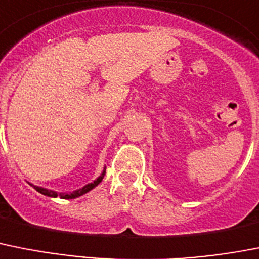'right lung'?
Returning a JSON list of instances; mask_svg holds the SVG:
<instances>
[{
  "instance_id": "right-lung-1",
  "label": "right lung",
  "mask_w": 259,
  "mask_h": 259,
  "mask_svg": "<svg viewBox=\"0 0 259 259\" xmlns=\"http://www.w3.org/2000/svg\"><path fill=\"white\" fill-rule=\"evenodd\" d=\"M105 173H106V169L103 170L102 174L97 178L94 182L89 183V185H86V186H83L82 189L79 190H76V191H73V193H56V191H52V190H47V189H43V187H39V186H34L32 185V187H34L35 190H36L37 193L43 194V195H47V196H51V198H57V196H60V198L63 199H74V198H78V196L83 195V194L89 193L90 190H93L96 186H98L99 183L102 182L103 177H105Z\"/></svg>"
}]
</instances>
